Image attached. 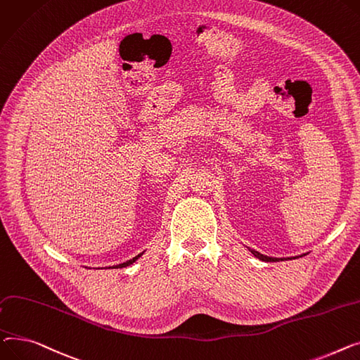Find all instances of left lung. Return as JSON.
<instances>
[{"mask_svg":"<svg viewBox=\"0 0 360 360\" xmlns=\"http://www.w3.org/2000/svg\"><path fill=\"white\" fill-rule=\"evenodd\" d=\"M252 255H255V257H257L259 260H262V262H278V260H285V259H276V257H269V256H264V255H262V252H259V251H256V250H251V248H248Z\"/></svg>","mask_w":360,"mask_h":360,"instance_id":"left-lung-1","label":"left lung"}]
</instances>
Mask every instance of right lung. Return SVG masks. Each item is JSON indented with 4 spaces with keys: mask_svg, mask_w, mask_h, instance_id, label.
I'll use <instances>...</instances> for the list:
<instances>
[{
    "mask_svg": "<svg viewBox=\"0 0 360 360\" xmlns=\"http://www.w3.org/2000/svg\"><path fill=\"white\" fill-rule=\"evenodd\" d=\"M143 255V251L141 252V255H138V256H135L134 259H131V260H128V262H124V263H120V264H116V266H113V267H109V269H122V267H126V266H131L132 263H135L141 256Z\"/></svg>",
    "mask_w": 360,
    "mask_h": 360,
    "instance_id": "right-lung-1",
    "label": "right lung"
}]
</instances>
